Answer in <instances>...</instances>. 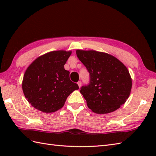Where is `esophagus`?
<instances>
[{"mask_svg":"<svg viewBox=\"0 0 156 156\" xmlns=\"http://www.w3.org/2000/svg\"><path fill=\"white\" fill-rule=\"evenodd\" d=\"M78 87H81V86H82V82H81V81H78Z\"/></svg>","mask_w":156,"mask_h":156,"instance_id":"obj_1","label":"esophagus"}]
</instances>
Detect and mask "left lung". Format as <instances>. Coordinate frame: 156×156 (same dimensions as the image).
Segmentation results:
<instances>
[{
  "instance_id": "obj_1",
  "label": "left lung",
  "mask_w": 156,
  "mask_h": 156,
  "mask_svg": "<svg viewBox=\"0 0 156 156\" xmlns=\"http://www.w3.org/2000/svg\"><path fill=\"white\" fill-rule=\"evenodd\" d=\"M76 55L90 74V82L80 93L95 113L107 114L120 108L129 98L132 80L127 67L107 53L77 49Z\"/></svg>"
}]
</instances>
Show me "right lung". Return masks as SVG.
I'll list each match as a JSON object with an SVG mask.
<instances>
[{"label":"right lung","mask_w":156,"mask_h":156,"mask_svg":"<svg viewBox=\"0 0 156 156\" xmlns=\"http://www.w3.org/2000/svg\"><path fill=\"white\" fill-rule=\"evenodd\" d=\"M71 54L64 50L50 51L35 59L26 69L22 88L34 108L48 113L57 111L68 96L79 88L64 69Z\"/></svg>","instance_id":"right-lung-1"}]
</instances>
